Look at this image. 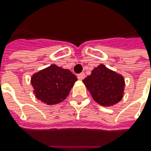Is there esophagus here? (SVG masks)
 Returning a JSON list of instances; mask_svg holds the SVG:
<instances>
[{
  "label": "esophagus",
  "instance_id": "esophagus-1",
  "mask_svg": "<svg viewBox=\"0 0 151 151\" xmlns=\"http://www.w3.org/2000/svg\"><path fill=\"white\" fill-rule=\"evenodd\" d=\"M77 78L79 79V80H83V79L85 78V74L84 73H81V74H79V75H77Z\"/></svg>",
  "mask_w": 151,
  "mask_h": 151
}]
</instances>
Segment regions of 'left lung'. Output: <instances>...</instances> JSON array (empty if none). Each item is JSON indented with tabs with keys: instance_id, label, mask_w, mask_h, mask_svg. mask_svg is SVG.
I'll use <instances>...</instances> for the list:
<instances>
[{
	"instance_id": "8db88e82",
	"label": "left lung",
	"mask_w": 151,
	"mask_h": 151,
	"mask_svg": "<svg viewBox=\"0 0 151 151\" xmlns=\"http://www.w3.org/2000/svg\"><path fill=\"white\" fill-rule=\"evenodd\" d=\"M82 81L93 100L103 107H111L119 103L124 95V76L102 64L94 68L90 76Z\"/></svg>"
}]
</instances>
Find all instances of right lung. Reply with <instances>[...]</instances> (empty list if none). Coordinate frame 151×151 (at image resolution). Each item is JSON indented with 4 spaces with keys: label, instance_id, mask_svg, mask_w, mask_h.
<instances>
[{
    "label": "right lung",
    "instance_id": "right-lung-1",
    "mask_svg": "<svg viewBox=\"0 0 151 151\" xmlns=\"http://www.w3.org/2000/svg\"><path fill=\"white\" fill-rule=\"evenodd\" d=\"M76 81V76L68 69L51 65L34 73L31 84L38 100L47 105H55L66 99Z\"/></svg>",
    "mask_w": 151,
    "mask_h": 151
}]
</instances>
